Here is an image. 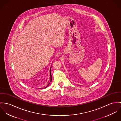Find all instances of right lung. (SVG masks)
Wrapping results in <instances>:
<instances>
[{
  "label": "right lung",
  "mask_w": 121,
  "mask_h": 121,
  "mask_svg": "<svg viewBox=\"0 0 121 121\" xmlns=\"http://www.w3.org/2000/svg\"><path fill=\"white\" fill-rule=\"evenodd\" d=\"M50 77H51V82H52V74H51V67L50 68ZM49 84H50V83H49V84H48V85L46 87H45V88H47V86L49 85Z\"/></svg>",
  "instance_id": "right-lung-1"
}]
</instances>
